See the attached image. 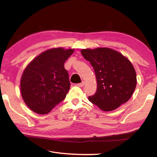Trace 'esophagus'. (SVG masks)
<instances>
[{
	"mask_svg": "<svg viewBox=\"0 0 157 157\" xmlns=\"http://www.w3.org/2000/svg\"><path fill=\"white\" fill-rule=\"evenodd\" d=\"M85 85V82H82L81 83H79V84H77V86H79V87H82V86H84Z\"/></svg>",
	"mask_w": 157,
	"mask_h": 157,
	"instance_id": "obj_1",
	"label": "esophagus"
}]
</instances>
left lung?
Returning a JSON list of instances; mask_svg holds the SVG:
<instances>
[{"label": "left lung", "mask_w": 157, "mask_h": 157, "mask_svg": "<svg viewBox=\"0 0 157 157\" xmlns=\"http://www.w3.org/2000/svg\"><path fill=\"white\" fill-rule=\"evenodd\" d=\"M84 58L94 70L97 89L89 101L104 111H111L132 97L137 80L132 64L121 53L109 48L83 49Z\"/></svg>", "instance_id": "8db88e82"}]
</instances>
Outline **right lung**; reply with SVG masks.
<instances>
[{"mask_svg":"<svg viewBox=\"0 0 157 157\" xmlns=\"http://www.w3.org/2000/svg\"><path fill=\"white\" fill-rule=\"evenodd\" d=\"M73 52V49L62 48L48 50L25 68L21 79V92L32 111L47 114L65 98L71 84L64 63Z\"/></svg>","mask_w":157,"mask_h":157,"instance_id":"add662e5","label":"right lung"}]
</instances>
